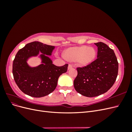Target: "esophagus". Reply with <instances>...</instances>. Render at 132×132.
Here are the masks:
<instances>
[{"instance_id":"1","label":"esophagus","mask_w":132,"mask_h":132,"mask_svg":"<svg viewBox=\"0 0 132 132\" xmlns=\"http://www.w3.org/2000/svg\"><path fill=\"white\" fill-rule=\"evenodd\" d=\"M72 68H73V65H71V64H69V65H68V69L69 70V69Z\"/></svg>"}]
</instances>
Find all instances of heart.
<instances>
[{
	"mask_svg": "<svg viewBox=\"0 0 132 132\" xmlns=\"http://www.w3.org/2000/svg\"><path fill=\"white\" fill-rule=\"evenodd\" d=\"M64 57L69 61L78 59L79 63L82 65H88L93 62L96 57L94 48L87 46L71 47L64 53Z\"/></svg>",
	"mask_w": 132,
	"mask_h": 132,
	"instance_id": "heart-1",
	"label": "heart"
}]
</instances>
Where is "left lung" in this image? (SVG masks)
Wrapping results in <instances>:
<instances>
[{"mask_svg":"<svg viewBox=\"0 0 132 132\" xmlns=\"http://www.w3.org/2000/svg\"><path fill=\"white\" fill-rule=\"evenodd\" d=\"M95 45L97 47V58L86 67L77 68L78 75L74 80L75 90L89 97L106 93L114 84L118 71L113 50L103 42Z\"/></svg>","mask_w":132,"mask_h":132,"instance_id":"obj_1","label":"left lung"}]
</instances>
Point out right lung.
Wrapping results in <instances>:
<instances>
[{"label":"right lung","instance_id":"right-lung-1","mask_svg":"<svg viewBox=\"0 0 132 132\" xmlns=\"http://www.w3.org/2000/svg\"><path fill=\"white\" fill-rule=\"evenodd\" d=\"M55 48L38 41L27 44L16 55L13 64L14 80L23 93L34 97H41L49 95L56 88L60 75L67 72L68 64L58 67L54 65L48 55H51ZM42 54L39 57L42 64L35 67L27 63L31 56Z\"/></svg>","mask_w":132,"mask_h":132}]
</instances>
